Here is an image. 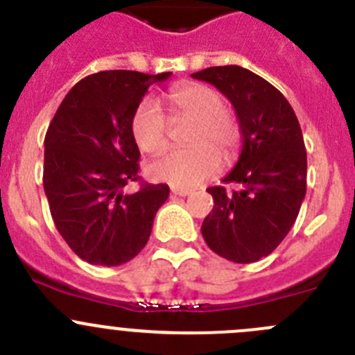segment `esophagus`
Here are the masks:
<instances>
[{
	"label": "esophagus",
	"instance_id": "obj_1",
	"mask_svg": "<svg viewBox=\"0 0 355 355\" xmlns=\"http://www.w3.org/2000/svg\"><path fill=\"white\" fill-rule=\"evenodd\" d=\"M171 194H173V196H180V198H185V196L191 194V191H187V189L171 187Z\"/></svg>",
	"mask_w": 355,
	"mask_h": 355
}]
</instances>
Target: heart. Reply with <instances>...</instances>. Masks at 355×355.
I'll list each match as a JSON object with an SVG mask.
<instances>
[{
    "label": "heart",
    "instance_id": "heart-1",
    "mask_svg": "<svg viewBox=\"0 0 355 355\" xmlns=\"http://www.w3.org/2000/svg\"><path fill=\"white\" fill-rule=\"evenodd\" d=\"M175 116L196 119L191 142L192 149L171 150L150 164L154 180L168 182L175 187H198L215 177L225 159L236 154L241 142V128L236 118L225 111V102L218 92L205 85L189 83L173 86L164 94ZM132 137L146 154H161L168 146V121L154 101H142L132 118Z\"/></svg>",
    "mask_w": 355,
    "mask_h": 355
}]
</instances>
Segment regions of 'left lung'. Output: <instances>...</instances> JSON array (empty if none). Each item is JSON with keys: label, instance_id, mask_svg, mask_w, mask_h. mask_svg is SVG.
Masks as SVG:
<instances>
[{"label": "left lung", "instance_id": "8db88e82", "mask_svg": "<svg viewBox=\"0 0 355 355\" xmlns=\"http://www.w3.org/2000/svg\"><path fill=\"white\" fill-rule=\"evenodd\" d=\"M236 109L243 150L223 178L237 189L209 187L213 209L201 225L209 250L236 263L272 253L297 220L307 191V153L300 123L276 86L239 65L194 72Z\"/></svg>", "mask_w": 355, "mask_h": 355}]
</instances>
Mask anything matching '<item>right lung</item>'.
<instances>
[{
    "label": "right lung",
    "mask_w": 355,
    "mask_h": 355,
    "mask_svg": "<svg viewBox=\"0 0 355 355\" xmlns=\"http://www.w3.org/2000/svg\"><path fill=\"white\" fill-rule=\"evenodd\" d=\"M171 72L101 71L71 88L44 137L43 185L55 227L92 265L116 267L149 241L154 216L170 196L166 184L139 180L140 150L132 118L149 86Z\"/></svg>",
    "instance_id": "1"
}]
</instances>
